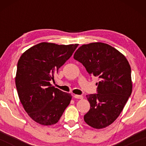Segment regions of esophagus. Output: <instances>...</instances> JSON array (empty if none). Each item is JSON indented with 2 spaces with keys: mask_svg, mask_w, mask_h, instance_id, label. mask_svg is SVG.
Segmentation results:
<instances>
[{
  "mask_svg": "<svg viewBox=\"0 0 146 146\" xmlns=\"http://www.w3.org/2000/svg\"><path fill=\"white\" fill-rule=\"evenodd\" d=\"M73 98L75 99H83L82 95H73Z\"/></svg>",
  "mask_w": 146,
  "mask_h": 146,
  "instance_id": "obj_1",
  "label": "esophagus"
}]
</instances>
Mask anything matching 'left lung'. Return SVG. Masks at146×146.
<instances>
[{
	"instance_id": "1",
	"label": "left lung",
	"mask_w": 146,
	"mask_h": 146,
	"mask_svg": "<svg viewBox=\"0 0 146 146\" xmlns=\"http://www.w3.org/2000/svg\"><path fill=\"white\" fill-rule=\"evenodd\" d=\"M73 58L100 80L98 94L86 95L90 108L84 121L93 128H104L119 116L132 93L130 64L118 50L103 42L82 45Z\"/></svg>"
}]
</instances>
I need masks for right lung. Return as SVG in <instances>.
Masks as SVG:
<instances>
[{"label": "right lung", "mask_w": 146, "mask_h": 146, "mask_svg": "<svg viewBox=\"0 0 146 146\" xmlns=\"http://www.w3.org/2000/svg\"><path fill=\"white\" fill-rule=\"evenodd\" d=\"M78 44L41 42L22 54L18 62L15 82L23 108L36 123H58L72 96L52 86L58 69L71 58Z\"/></svg>", "instance_id": "1"}]
</instances>
